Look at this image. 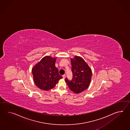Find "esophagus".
Here are the masks:
<instances>
[{"label": "esophagus", "mask_w": 130, "mask_h": 130, "mask_svg": "<svg viewBox=\"0 0 130 130\" xmlns=\"http://www.w3.org/2000/svg\"><path fill=\"white\" fill-rule=\"evenodd\" d=\"M62 77H63V79H65V78H66V75L64 74V75H63L62 76Z\"/></svg>", "instance_id": "obj_1"}]
</instances>
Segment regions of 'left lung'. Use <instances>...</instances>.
<instances>
[{"mask_svg": "<svg viewBox=\"0 0 130 130\" xmlns=\"http://www.w3.org/2000/svg\"><path fill=\"white\" fill-rule=\"evenodd\" d=\"M72 79L67 78L65 81L70 90L75 93H79L88 88L91 83L92 71L82 57L75 56L71 59Z\"/></svg>", "mask_w": 130, "mask_h": 130, "instance_id": "1", "label": "left lung"}]
</instances>
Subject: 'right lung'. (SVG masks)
I'll list each match as a JSON object with an SVG mask.
<instances>
[{
  "instance_id": "1",
  "label": "right lung",
  "mask_w": 130,
  "mask_h": 130,
  "mask_svg": "<svg viewBox=\"0 0 130 130\" xmlns=\"http://www.w3.org/2000/svg\"><path fill=\"white\" fill-rule=\"evenodd\" d=\"M56 60V57L46 56L32 68L34 82L39 88L44 91L51 90L62 78L55 67Z\"/></svg>"
}]
</instances>
